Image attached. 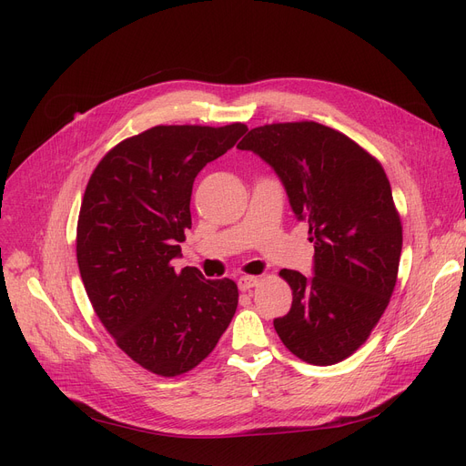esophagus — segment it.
<instances>
[{"mask_svg":"<svg viewBox=\"0 0 466 466\" xmlns=\"http://www.w3.org/2000/svg\"><path fill=\"white\" fill-rule=\"evenodd\" d=\"M258 285V278H255V276H243V278H239L238 279V287H239V290H251L253 287H257Z\"/></svg>","mask_w":466,"mask_h":466,"instance_id":"34e87169","label":"esophagus"}]
</instances>
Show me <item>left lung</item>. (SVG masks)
Here are the masks:
<instances>
[{"mask_svg": "<svg viewBox=\"0 0 466 466\" xmlns=\"http://www.w3.org/2000/svg\"><path fill=\"white\" fill-rule=\"evenodd\" d=\"M238 149L274 167L315 249L313 278L279 272L292 306L274 319L278 336L309 364L348 359L369 339L397 285L402 225L381 164L313 120L253 128Z\"/></svg>", "mask_w": 466, "mask_h": 466, "instance_id": "left-lung-1", "label": "left lung"}]
</instances>
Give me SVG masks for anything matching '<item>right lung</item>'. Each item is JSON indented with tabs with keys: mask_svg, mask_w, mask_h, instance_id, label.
Wrapping results in <instances>:
<instances>
[{
	"mask_svg": "<svg viewBox=\"0 0 466 466\" xmlns=\"http://www.w3.org/2000/svg\"><path fill=\"white\" fill-rule=\"evenodd\" d=\"M246 132L241 122L155 127L115 145L88 179L77 223L85 290L116 346L153 374L198 366L236 313L232 279L171 260L192 227L196 176Z\"/></svg>",
	"mask_w": 466,
	"mask_h": 466,
	"instance_id": "1",
	"label": "right lung"
}]
</instances>
